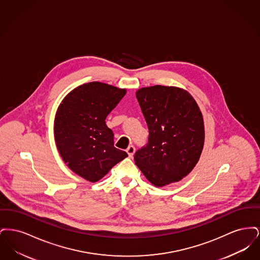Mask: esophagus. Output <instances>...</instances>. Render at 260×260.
Returning <instances> with one entry per match:
<instances>
[{"label":"esophagus","instance_id":"34e87169","mask_svg":"<svg viewBox=\"0 0 260 260\" xmlns=\"http://www.w3.org/2000/svg\"><path fill=\"white\" fill-rule=\"evenodd\" d=\"M135 152H136V148H135V146H133V145L128 146L127 149H126V153L128 154V157H131V158L134 156Z\"/></svg>","mask_w":260,"mask_h":260}]
</instances>
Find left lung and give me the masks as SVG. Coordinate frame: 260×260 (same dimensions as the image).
Wrapping results in <instances>:
<instances>
[{"label": "left lung", "instance_id": "8db88e82", "mask_svg": "<svg viewBox=\"0 0 260 260\" xmlns=\"http://www.w3.org/2000/svg\"><path fill=\"white\" fill-rule=\"evenodd\" d=\"M136 99L149 128L148 144L136 151L139 170L156 187L187 176L197 165L205 143V125L196 100L183 88L141 87Z\"/></svg>", "mask_w": 260, "mask_h": 260}]
</instances>
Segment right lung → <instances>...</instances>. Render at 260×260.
Listing matches in <instances>:
<instances>
[{
  "label": "right lung",
  "mask_w": 260,
  "mask_h": 260,
  "mask_svg": "<svg viewBox=\"0 0 260 260\" xmlns=\"http://www.w3.org/2000/svg\"><path fill=\"white\" fill-rule=\"evenodd\" d=\"M126 92L125 88L90 82L71 90L59 104L53 134L66 166L89 182H96L127 154L114 146L105 119Z\"/></svg>",
  "instance_id": "1"
}]
</instances>
